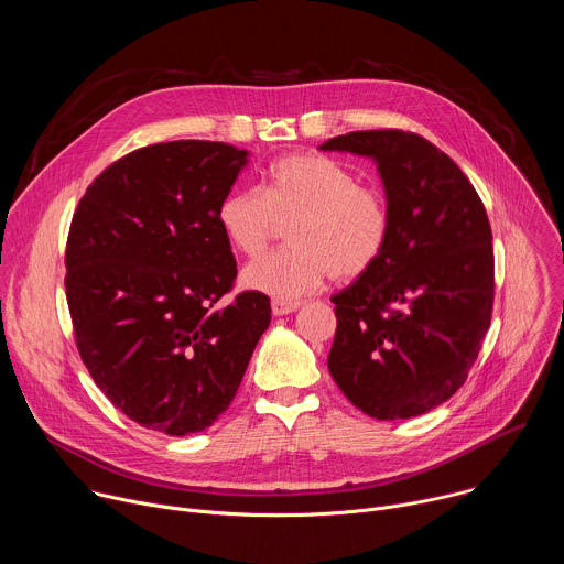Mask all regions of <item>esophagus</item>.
<instances>
[{
	"label": "esophagus",
	"mask_w": 564,
	"mask_h": 564,
	"mask_svg": "<svg viewBox=\"0 0 564 564\" xmlns=\"http://www.w3.org/2000/svg\"><path fill=\"white\" fill-rule=\"evenodd\" d=\"M299 307V303L296 301H272V312H274V316H283V314H290V312H294Z\"/></svg>",
	"instance_id": "esophagus-1"
}]
</instances>
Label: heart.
I'll return each mask as SVG.
<instances>
[{
	"label": "heart",
	"mask_w": 564,
	"mask_h": 564,
	"mask_svg": "<svg viewBox=\"0 0 564 564\" xmlns=\"http://www.w3.org/2000/svg\"><path fill=\"white\" fill-rule=\"evenodd\" d=\"M227 243L248 259L261 257L281 225L285 250L254 261L240 283L279 301H299L328 276L366 274L390 238V207L375 187L359 185L339 160L290 153L270 165L263 189H231L216 209Z\"/></svg>",
	"instance_id": "obj_1"
}]
</instances>
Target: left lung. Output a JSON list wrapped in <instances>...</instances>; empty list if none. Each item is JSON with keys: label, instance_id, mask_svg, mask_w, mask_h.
I'll return each mask as SVG.
<instances>
[{"label": "left lung", "instance_id": "1", "mask_svg": "<svg viewBox=\"0 0 564 564\" xmlns=\"http://www.w3.org/2000/svg\"><path fill=\"white\" fill-rule=\"evenodd\" d=\"M372 158L390 207L379 261L333 296L328 370L375 420H409L466 381L491 326V225L475 187L426 138L352 131L321 144Z\"/></svg>", "mask_w": 564, "mask_h": 564}]
</instances>
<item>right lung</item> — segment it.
<instances>
[{"mask_svg": "<svg viewBox=\"0 0 564 564\" xmlns=\"http://www.w3.org/2000/svg\"><path fill=\"white\" fill-rule=\"evenodd\" d=\"M248 151L174 140L127 153L79 198L66 240L75 344L98 388L135 424L189 435L231 404L270 326V299L231 290L216 218Z\"/></svg>", "mask_w": 564, "mask_h": 564, "instance_id": "right-lung-1", "label": "right lung"}]
</instances>
